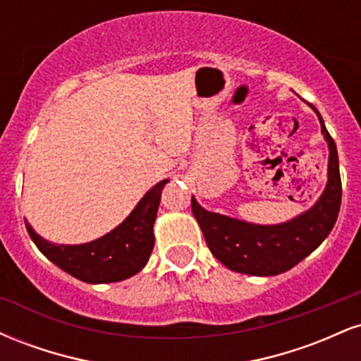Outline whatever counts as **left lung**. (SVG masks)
<instances>
[{
  "instance_id": "left-lung-1",
  "label": "left lung",
  "mask_w": 361,
  "mask_h": 361,
  "mask_svg": "<svg viewBox=\"0 0 361 361\" xmlns=\"http://www.w3.org/2000/svg\"><path fill=\"white\" fill-rule=\"evenodd\" d=\"M329 161L324 192L309 210L287 222L261 226L205 210L192 197V212L212 255L229 270L252 276H273L290 270L329 235L341 205V176L336 144L314 105Z\"/></svg>"
}]
</instances>
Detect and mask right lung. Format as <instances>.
Returning a JSON list of instances; mask_svg holds the SVG:
<instances>
[{
  "mask_svg": "<svg viewBox=\"0 0 361 361\" xmlns=\"http://www.w3.org/2000/svg\"><path fill=\"white\" fill-rule=\"evenodd\" d=\"M168 180L159 181L139 200L128 217L114 231L85 244H56L44 239L25 221L32 241L56 267L86 283L122 281L146 267L154 247V222L161 192Z\"/></svg>",
  "mask_w": 361,
  "mask_h": 361,
  "instance_id": "1",
  "label": "right lung"
}]
</instances>
